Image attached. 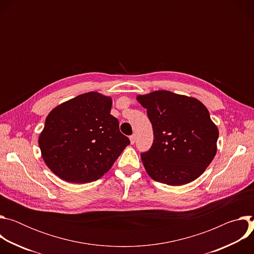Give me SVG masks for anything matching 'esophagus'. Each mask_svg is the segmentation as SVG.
I'll list each match as a JSON object with an SVG mask.
<instances>
[{"label":"esophagus","mask_w":254,"mask_h":254,"mask_svg":"<svg viewBox=\"0 0 254 254\" xmlns=\"http://www.w3.org/2000/svg\"><path fill=\"white\" fill-rule=\"evenodd\" d=\"M129 140H130V143L133 144L135 142V134H132L129 136Z\"/></svg>","instance_id":"34e87169"}]
</instances>
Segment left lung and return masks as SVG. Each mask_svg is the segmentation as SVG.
Wrapping results in <instances>:
<instances>
[{"instance_id": "1", "label": "left lung", "mask_w": 254, "mask_h": 254, "mask_svg": "<svg viewBox=\"0 0 254 254\" xmlns=\"http://www.w3.org/2000/svg\"><path fill=\"white\" fill-rule=\"evenodd\" d=\"M154 131L151 150L140 155L148 175L157 182L182 186L200 177L217 153L219 130L197 98L156 90L139 94Z\"/></svg>"}]
</instances>
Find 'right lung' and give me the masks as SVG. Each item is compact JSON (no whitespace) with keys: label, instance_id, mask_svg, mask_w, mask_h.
I'll return each mask as SVG.
<instances>
[{"label":"right lung","instance_id":"right-lung-1","mask_svg":"<svg viewBox=\"0 0 254 254\" xmlns=\"http://www.w3.org/2000/svg\"><path fill=\"white\" fill-rule=\"evenodd\" d=\"M113 98L90 91L49 113L39 135L41 156L60 179L85 184L100 179L129 144L111 115Z\"/></svg>","mask_w":254,"mask_h":254}]
</instances>
